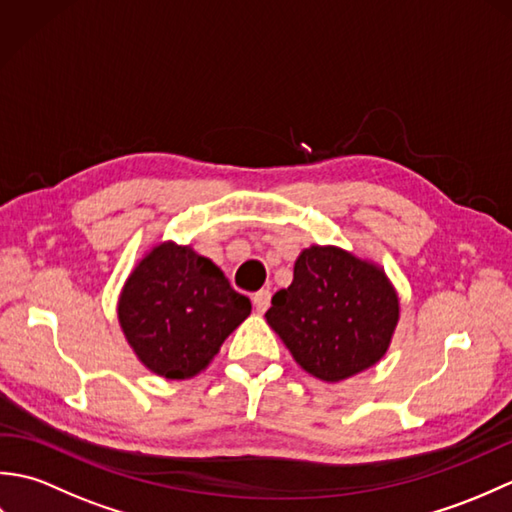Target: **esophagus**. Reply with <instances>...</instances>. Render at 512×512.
<instances>
[{
  "label": "esophagus",
  "mask_w": 512,
  "mask_h": 512,
  "mask_svg": "<svg viewBox=\"0 0 512 512\" xmlns=\"http://www.w3.org/2000/svg\"><path fill=\"white\" fill-rule=\"evenodd\" d=\"M253 306H255V310L259 314H264L268 310V306H270V292L268 290L255 292V295H253Z\"/></svg>",
  "instance_id": "34e87169"
}]
</instances>
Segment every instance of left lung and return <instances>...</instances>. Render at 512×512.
Wrapping results in <instances>:
<instances>
[{
	"label": "left lung",
	"mask_w": 512,
	"mask_h": 512,
	"mask_svg": "<svg viewBox=\"0 0 512 512\" xmlns=\"http://www.w3.org/2000/svg\"><path fill=\"white\" fill-rule=\"evenodd\" d=\"M266 321L306 372L336 383L387 352L398 297L376 266L312 246L299 255L292 284L275 292Z\"/></svg>",
	"instance_id": "8db88e82"
}]
</instances>
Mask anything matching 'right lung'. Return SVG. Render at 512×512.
Here are the masks:
<instances>
[{"instance_id":"right-lung-1","label":"right lung","mask_w":512,"mask_h":512,"mask_svg":"<svg viewBox=\"0 0 512 512\" xmlns=\"http://www.w3.org/2000/svg\"><path fill=\"white\" fill-rule=\"evenodd\" d=\"M248 314V297L231 288L220 268L176 244L151 250L118 303L129 345L165 378L198 374Z\"/></svg>"}]
</instances>
